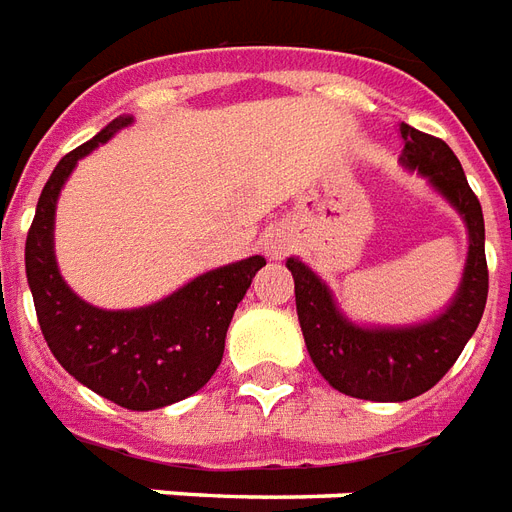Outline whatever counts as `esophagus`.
Segmentation results:
<instances>
[{"mask_svg":"<svg viewBox=\"0 0 512 512\" xmlns=\"http://www.w3.org/2000/svg\"><path fill=\"white\" fill-rule=\"evenodd\" d=\"M263 249H266L268 257L279 260V257L285 255L287 249H290V241H287L285 236H279V233H271V236H266V244H263Z\"/></svg>","mask_w":512,"mask_h":512,"instance_id":"obj_1","label":"esophagus"}]
</instances>
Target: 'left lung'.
Listing matches in <instances>:
<instances>
[{"instance_id":"1","label":"left lung","mask_w":512,"mask_h":512,"mask_svg":"<svg viewBox=\"0 0 512 512\" xmlns=\"http://www.w3.org/2000/svg\"><path fill=\"white\" fill-rule=\"evenodd\" d=\"M401 138V165L429 179L467 225V263L445 312L426 323L399 328L355 325L339 312L323 279L298 257H287V268L295 279L298 323L317 372L344 396L366 401H407L434 388L475 333L488 298L486 225L461 162L445 140L410 124H401Z\"/></svg>"}]
</instances>
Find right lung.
Returning <instances> with one entry per match:
<instances>
[{
  "mask_svg": "<svg viewBox=\"0 0 512 512\" xmlns=\"http://www.w3.org/2000/svg\"><path fill=\"white\" fill-rule=\"evenodd\" d=\"M132 116L113 119L45 181L26 236V279L45 342L75 380L127 410H160L206 385L225 352L227 325L266 257L252 255L195 276L140 309H97L67 287L54 255L56 200L81 157L111 140Z\"/></svg>",
  "mask_w": 512,
  "mask_h": 512,
  "instance_id": "obj_1",
  "label": "right lung"
}]
</instances>
